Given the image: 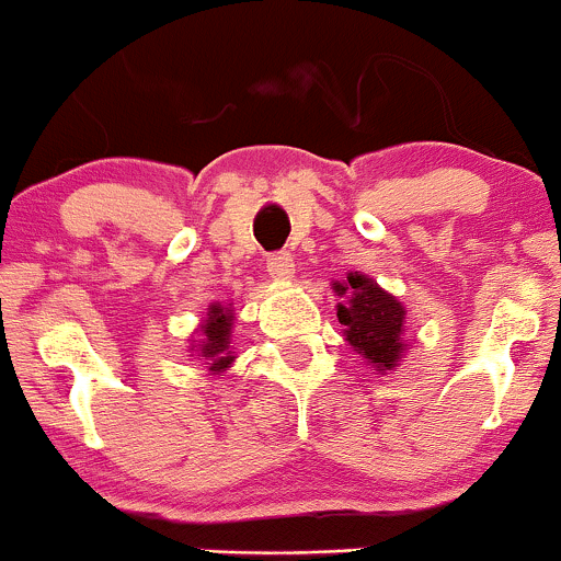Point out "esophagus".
Instances as JSON below:
<instances>
[{
	"label": "esophagus",
	"instance_id": "34e87169",
	"mask_svg": "<svg viewBox=\"0 0 561 561\" xmlns=\"http://www.w3.org/2000/svg\"><path fill=\"white\" fill-rule=\"evenodd\" d=\"M267 273L270 278L275 280H288L294 275V259L291 254H286V251H278V254H273L267 259Z\"/></svg>",
	"mask_w": 561,
	"mask_h": 561
}]
</instances>
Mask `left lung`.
<instances>
[{"label":"left lung","mask_w":561,"mask_h":561,"mask_svg":"<svg viewBox=\"0 0 561 561\" xmlns=\"http://www.w3.org/2000/svg\"><path fill=\"white\" fill-rule=\"evenodd\" d=\"M345 294V302L336 305V318L345 327L347 342L375 366L377 371L393 369L401 355L403 310L401 302L385 294L375 280L366 275L351 273L345 286H336Z\"/></svg>","instance_id":"left-lung-1"}]
</instances>
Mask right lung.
Listing matches in <instances>:
<instances>
[{
	"mask_svg": "<svg viewBox=\"0 0 561 561\" xmlns=\"http://www.w3.org/2000/svg\"><path fill=\"white\" fill-rule=\"evenodd\" d=\"M230 327H232V312L221 310V307H210L208 321L203 323L201 334V355L208 360L210 371H221L232 364L234 355H230Z\"/></svg>",
	"mask_w": 561,
	"mask_h": 561,
	"instance_id": "1",
	"label": "right lung"
}]
</instances>
